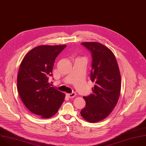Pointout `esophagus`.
<instances>
[{
    "label": "esophagus",
    "mask_w": 146,
    "mask_h": 146,
    "mask_svg": "<svg viewBox=\"0 0 146 146\" xmlns=\"http://www.w3.org/2000/svg\"><path fill=\"white\" fill-rule=\"evenodd\" d=\"M76 95V94L75 93H70V94H67V96L69 97V98H74V97H75Z\"/></svg>",
    "instance_id": "34e87169"
}]
</instances>
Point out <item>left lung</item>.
<instances>
[{
	"label": "left lung",
	"mask_w": 146,
	"mask_h": 146,
	"mask_svg": "<svg viewBox=\"0 0 146 146\" xmlns=\"http://www.w3.org/2000/svg\"><path fill=\"white\" fill-rule=\"evenodd\" d=\"M81 44L91 53L90 80L95 85L92 88L93 93L83 97L86 105L80 113L87 121L95 123L108 117L116 106L121 90V76L115 56L110 48L99 42Z\"/></svg>",
	"instance_id": "left-lung-1"
}]
</instances>
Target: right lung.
Returning a JSON list of instances; mask_svg holds the SVG:
<instances>
[{
	"mask_svg": "<svg viewBox=\"0 0 146 146\" xmlns=\"http://www.w3.org/2000/svg\"><path fill=\"white\" fill-rule=\"evenodd\" d=\"M66 45H41L29 52L23 58L17 77V88L26 108L42 118H49L58 112L65 94L52 87L54 63Z\"/></svg>",
	"mask_w": 146,
	"mask_h": 146,
	"instance_id": "obj_1",
	"label": "right lung"
}]
</instances>
